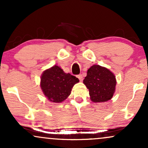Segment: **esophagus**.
I'll return each instance as SVG.
<instances>
[{
    "mask_svg": "<svg viewBox=\"0 0 148 148\" xmlns=\"http://www.w3.org/2000/svg\"><path fill=\"white\" fill-rule=\"evenodd\" d=\"M77 78L81 81H83V75H82V74H79V75H77Z\"/></svg>",
    "mask_w": 148,
    "mask_h": 148,
    "instance_id": "obj_1",
    "label": "esophagus"
}]
</instances>
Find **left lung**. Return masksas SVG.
Listing matches in <instances>:
<instances>
[{"mask_svg":"<svg viewBox=\"0 0 148 148\" xmlns=\"http://www.w3.org/2000/svg\"><path fill=\"white\" fill-rule=\"evenodd\" d=\"M84 84L89 90L93 102H104L113 97L116 80L111 71L99 65H92L88 70Z\"/></svg>","mask_w":148,"mask_h":148,"instance_id":"8db88e82","label":"left lung"}]
</instances>
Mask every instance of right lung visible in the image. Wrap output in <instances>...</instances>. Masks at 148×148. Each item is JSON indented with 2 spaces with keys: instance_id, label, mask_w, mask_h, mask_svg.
Listing matches in <instances>:
<instances>
[{
  "instance_id": "right-lung-1",
  "label": "right lung",
  "mask_w": 148,
  "mask_h": 148,
  "mask_svg": "<svg viewBox=\"0 0 148 148\" xmlns=\"http://www.w3.org/2000/svg\"><path fill=\"white\" fill-rule=\"evenodd\" d=\"M79 80L76 76L66 74L55 65L42 74L40 86L45 95L52 102L60 103L70 95L74 85Z\"/></svg>"
}]
</instances>
